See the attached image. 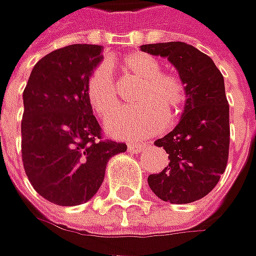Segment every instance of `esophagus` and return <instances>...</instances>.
I'll use <instances>...</instances> for the list:
<instances>
[{"mask_svg": "<svg viewBox=\"0 0 256 256\" xmlns=\"http://www.w3.org/2000/svg\"><path fill=\"white\" fill-rule=\"evenodd\" d=\"M143 148H144V144H137V143H128V152H130V153H134V154L140 153Z\"/></svg>", "mask_w": 256, "mask_h": 256, "instance_id": "34e87169", "label": "esophagus"}]
</instances>
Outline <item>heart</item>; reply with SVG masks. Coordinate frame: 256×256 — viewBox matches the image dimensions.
Returning a JSON list of instances; mask_svg holds the SVG:
<instances>
[{"label":"heart","instance_id":"b5f03b06","mask_svg":"<svg viewBox=\"0 0 256 256\" xmlns=\"http://www.w3.org/2000/svg\"><path fill=\"white\" fill-rule=\"evenodd\" d=\"M124 72L142 80L134 102L138 106L126 109L108 123L112 136L143 138L162 130L167 114L174 119L182 112L187 100L186 86L178 76L163 74L156 58L136 52L122 59ZM86 96L98 118L106 120L119 110L118 84L110 64L103 62L93 69L86 84Z\"/></svg>","mask_w":256,"mask_h":256}]
</instances>
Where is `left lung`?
Returning <instances> with one entry per match:
<instances>
[{"label": "left lung", "instance_id": "left-lung-1", "mask_svg": "<svg viewBox=\"0 0 256 256\" xmlns=\"http://www.w3.org/2000/svg\"><path fill=\"white\" fill-rule=\"evenodd\" d=\"M140 48L167 58L187 93L178 124L154 142L166 150L170 162L163 172L148 176V186L167 202H194L216 187L228 162L230 106L224 78L211 58L186 42L148 44Z\"/></svg>", "mask_w": 256, "mask_h": 256}]
</instances>
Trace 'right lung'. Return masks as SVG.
<instances>
[{"instance_id":"obj_1","label":"right lung","mask_w":256,"mask_h":256,"mask_svg":"<svg viewBox=\"0 0 256 256\" xmlns=\"http://www.w3.org/2000/svg\"><path fill=\"white\" fill-rule=\"evenodd\" d=\"M102 50L76 44L50 52L34 66L24 90V168L35 191L56 206L89 201L100 188L109 158L128 150L124 143L102 140L86 96Z\"/></svg>"}]
</instances>
